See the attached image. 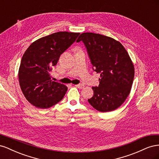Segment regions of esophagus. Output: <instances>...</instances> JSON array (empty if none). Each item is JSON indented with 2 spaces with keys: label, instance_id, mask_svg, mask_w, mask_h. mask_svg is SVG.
<instances>
[{
  "label": "esophagus",
  "instance_id": "esophagus-1",
  "mask_svg": "<svg viewBox=\"0 0 159 159\" xmlns=\"http://www.w3.org/2000/svg\"><path fill=\"white\" fill-rule=\"evenodd\" d=\"M75 86L78 88H84L85 87L84 85H83V84H77V85H75Z\"/></svg>",
  "mask_w": 159,
  "mask_h": 159
}]
</instances>
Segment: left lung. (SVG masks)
Masks as SVG:
<instances>
[{"instance_id":"1","label":"left lung","mask_w":159,"mask_h":159,"mask_svg":"<svg viewBox=\"0 0 159 159\" xmlns=\"http://www.w3.org/2000/svg\"><path fill=\"white\" fill-rule=\"evenodd\" d=\"M83 41L93 70L100 74L98 87H93L90 105L100 112L115 110L130 93L134 68L128 52L119 41L93 32L81 34L77 42Z\"/></svg>"}]
</instances>
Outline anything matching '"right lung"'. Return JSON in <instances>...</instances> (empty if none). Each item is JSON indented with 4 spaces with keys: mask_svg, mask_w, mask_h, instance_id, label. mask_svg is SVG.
Here are the masks:
<instances>
[{
    "mask_svg": "<svg viewBox=\"0 0 159 159\" xmlns=\"http://www.w3.org/2000/svg\"><path fill=\"white\" fill-rule=\"evenodd\" d=\"M79 34L65 31L53 33L32 42L23 54L18 70L19 84L34 106L50 108L64 98L68 88L52 81L50 71Z\"/></svg>",
    "mask_w": 159,
    "mask_h": 159,
    "instance_id": "add662e5",
    "label": "right lung"
}]
</instances>
